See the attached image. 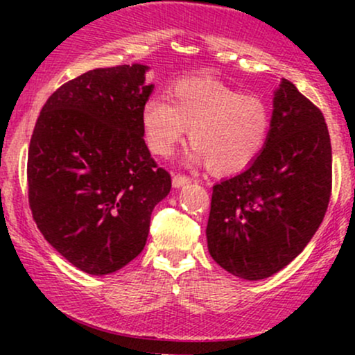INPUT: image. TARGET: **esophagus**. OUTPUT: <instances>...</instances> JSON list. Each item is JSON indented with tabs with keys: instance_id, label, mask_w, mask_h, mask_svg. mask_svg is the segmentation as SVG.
Here are the masks:
<instances>
[{
	"instance_id": "1",
	"label": "esophagus",
	"mask_w": 355,
	"mask_h": 355,
	"mask_svg": "<svg viewBox=\"0 0 355 355\" xmlns=\"http://www.w3.org/2000/svg\"><path fill=\"white\" fill-rule=\"evenodd\" d=\"M190 182H191V180H190L189 177H185V175H180V173L173 175V178H172V183H173L175 189H180V187L189 185Z\"/></svg>"
}]
</instances>
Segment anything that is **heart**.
<instances>
[{
    "label": "heart",
    "instance_id": "obj_1",
    "mask_svg": "<svg viewBox=\"0 0 355 355\" xmlns=\"http://www.w3.org/2000/svg\"><path fill=\"white\" fill-rule=\"evenodd\" d=\"M272 110L266 98L217 80H185L170 89L168 103L150 98L141 108L146 146L170 157L189 130L191 160L217 175H235L255 164L266 148Z\"/></svg>",
    "mask_w": 355,
    "mask_h": 355
}]
</instances>
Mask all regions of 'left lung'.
Returning a JSON list of instances; mask_svg holds the SVG:
<instances>
[{
    "mask_svg": "<svg viewBox=\"0 0 355 355\" xmlns=\"http://www.w3.org/2000/svg\"><path fill=\"white\" fill-rule=\"evenodd\" d=\"M332 191V146L324 115L294 83L274 96L267 145L255 164L214 185L207 242L232 275L277 274L311 242Z\"/></svg>",
    "mask_w": 355,
    "mask_h": 355,
    "instance_id": "left-lung-1",
    "label": "left lung"
}]
</instances>
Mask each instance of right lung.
<instances>
[{"instance_id": "add662e5", "label": "right lung", "mask_w": 355, "mask_h": 355, "mask_svg": "<svg viewBox=\"0 0 355 355\" xmlns=\"http://www.w3.org/2000/svg\"><path fill=\"white\" fill-rule=\"evenodd\" d=\"M145 64L96 68L61 85L36 120L28 200L46 242L92 275L120 270L144 250L150 217L172 189L141 130L153 85Z\"/></svg>"}]
</instances>
